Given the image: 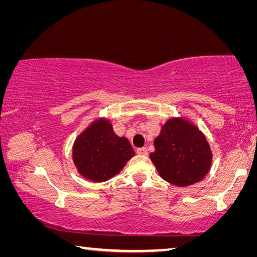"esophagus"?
Wrapping results in <instances>:
<instances>
[{
	"instance_id": "esophagus-1",
	"label": "esophagus",
	"mask_w": 257,
	"mask_h": 257,
	"mask_svg": "<svg viewBox=\"0 0 257 257\" xmlns=\"http://www.w3.org/2000/svg\"><path fill=\"white\" fill-rule=\"evenodd\" d=\"M136 153L139 155H147V149L146 147H142V149H137Z\"/></svg>"
}]
</instances>
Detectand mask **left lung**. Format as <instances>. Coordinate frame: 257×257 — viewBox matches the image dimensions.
I'll return each mask as SVG.
<instances>
[{
	"mask_svg": "<svg viewBox=\"0 0 257 257\" xmlns=\"http://www.w3.org/2000/svg\"><path fill=\"white\" fill-rule=\"evenodd\" d=\"M150 154L159 175L172 185L186 187L201 181L212 163V152L197 127L182 118L168 120L154 139Z\"/></svg>",
	"mask_w": 257,
	"mask_h": 257,
	"instance_id": "obj_1",
	"label": "left lung"
}]
</instances>
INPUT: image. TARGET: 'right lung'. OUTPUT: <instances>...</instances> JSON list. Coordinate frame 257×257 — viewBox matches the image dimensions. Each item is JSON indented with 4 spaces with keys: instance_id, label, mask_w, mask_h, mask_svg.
Listing matches in <instances>:
<instances>
[{
    "instance_id": "right-lung-1",
    "label": "right lung",
    "mask_w": 257,
    "mask_h": 257,
    "mask_svg": "<svg viewBox=\"0 0 257 257\" xmlns=\"http://www.w3.org/2000/svg\"><path fill=\"white\" fill-rule=\"evenodd\" d=\"M135 152L127 138L116 136L110 121L98 119L78 136L72 159L86 179L102 182L118 175Z\"/></svg>"
}]
</instances>
